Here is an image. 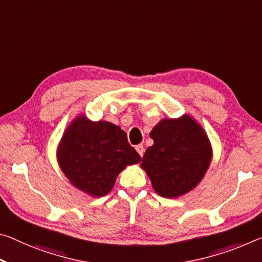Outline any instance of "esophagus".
Segmentation results:
<instances>
[{
    "label": "esophagus",
    "mask_w": 262,
    "mask_h": 262,
    "mask_svg": "<svg viewBox=\"0 0 262 262\" xmlns=\"http://www.w3.org/2000/svg\"><path fill=\"white\" fill-rule=\"evenodd\" d=\"M136 151L139 152V155L142 157L143 156V154H144V147H143V144H138V146H136Z\"/></svg>",
    "instance_id": "1"
}]
</instances>
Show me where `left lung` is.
Segmentation results:
<instances>
[{"instance_id":"1","label":"left lung","mask_w":262,"mask_h":262,"mask_svg":"<svg viewBox=\"0 0 262 262\" xmlns=\"http://www.w3.org/2000/svg\"><path fill=\"white\" fill-rule=\"evenodd\" d=\"M154 144L141 162L156 193L178 198L201 183L212 161V146L204 128L190 114L164 118L152 128Z\"/></svg>"}]
</instances>
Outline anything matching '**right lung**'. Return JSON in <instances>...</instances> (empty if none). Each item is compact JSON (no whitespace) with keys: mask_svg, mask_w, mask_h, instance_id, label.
Returning <instances> with one entry per match:
<instances>
[{"mask_svg":"<svg viewBox=\"0 0 262 262\" xmlns=\"http://www.w3.org/2000/svg\"><path fill=\"white\" fill-rule=\"evenodd\" d=\"M56 154L70 184L94 198L106 196L119 173L141 161L121 128L102 120L92 121L84 113L66 127Z\"/></svg>","mask_w":262,"mask_h":262,"instance_id":"right-lung-1","label":"right lung"}]
</instances>
